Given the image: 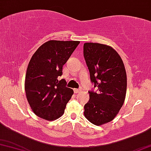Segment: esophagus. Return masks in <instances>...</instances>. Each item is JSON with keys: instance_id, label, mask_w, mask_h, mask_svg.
Segmentation results:
<instances>
[{"instance_id": "obj_1", "label": "esophagus", "mask_w": 151, "mask_h": 151, "mask_svg": "<svg viewBox=\"0 0 151 151\" xmlns=\"http://www.w3.org/2000/svg\"><path fill=\"white\" fill-rule=\"evenodd\" d=\"M80 91H81V88H79V89L74 88V92L75 93H79Z\"/></svg>"}]
</instances>
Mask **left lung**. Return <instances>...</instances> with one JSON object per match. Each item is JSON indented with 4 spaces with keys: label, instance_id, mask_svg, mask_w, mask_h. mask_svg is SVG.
<instances>
[{
    "label": "left lung",
    "instance_id": "1",
    "mask_svg": "<svg viewBox=\"0 0 151 151\" xmlns=\"http://www.w3.org/2000/svg\"><path fill=\"white\" fill-rule=\"evenodd\" d=\"M83 56L90 78L97 91H88L90 100L84 105V116L96 125L109 123L117 115L125 101L127 76L121 56L109 46L88 42Z\"/></svg>",
    "mask_w": 151,
    "mask_h": 151
}]
</instances>
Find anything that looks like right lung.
<instances>
[{
	"mask_svg": "<svg viewBox=\"0 0 151 151\" xmlns=\"http://www.w3.org/2000/svg\"><path fill=\"white\" fill-rule=\"evenodd\" d=\"M80 43L79 41L49 40L33 55L28 63L25 91L30 107L36 115L53 121L64 113L73 90L66 86L63 66Z\"/></svg>",
	"mask_w": 151,
	"mask_h": 151,
	"instance_id": "1",
	"label": "right lung"
}]
</instances>
